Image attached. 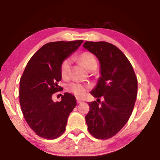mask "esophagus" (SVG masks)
I'll return each mask as SVG.
<instances>
[{
  "mask_svg": "<svg viewBox=\"0 0 160 160\" xmlns=\"http://www.w3.org/2000/svg\"><path fill=\"white\" fill-rule=\"evenodd\" d=\"M76 101H77V102L78 103V104H80V103H82L83 102V100L80 99V98H77L76 99Z\"/></svg>",
  "mask_w": 160,
  "mask_h": 160,
  "instance_id": "esophagus-1",
  "label": "esophagus"
}]
</instances>
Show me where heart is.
<instances>
[{"mask_svg":"<svg viewBox=\"0 0 160 160\" xmlns=\"http://www.w3.org/2000/svg\"><path fill=\"white\" fill-rule=\"evenodd\" d=\"M78 59L88 70H92L97 68V60L94 56L90 52H84L81 53L78 57ZM70 60L69 58H66L62 61L61 65L60 71L62 78H67L70 72ZM68 89L76 96L83 97L85 94L87 90H88V86L78 82H72L69 85Z\"/></svg>","mask_w":160,"mask_h":160,"instance_id":"heart-1","label":"heart"}]
</instances>
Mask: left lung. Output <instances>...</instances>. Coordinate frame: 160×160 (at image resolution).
Listing matches in <instances>:
<instances>
[{"mask_svg":"<svg viewBox=\"0 0 160 160\" xmlns=\"http://www.w3.org/2000/svg\"><path fill=\"white\" fill-rule=\"evenodd\" d=\"M83 47L93 53L100 63V77L89 102L85 116L90 133L97 139H108L128 122L137 97L138 80L128 59L116 46L106 42H85ZM101 96L104 101L99 104Z\"/></svg>","mask_w":160,"mask_h":160,"instance_id":"1","label":"left lung"}]
</instances>
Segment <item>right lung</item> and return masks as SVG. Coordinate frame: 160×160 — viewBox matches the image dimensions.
I'll list each match as a JSON object with an SVG mask.
<instances>
[{
  "label": "right lung",
  "mask_w": 160,
  "mask_h": 160,
  "mask_svg": "<svg viewBox=\"0 0 160 160\" xmlns=\"http://www.w3.org/2000/svg\"><path fill=\"white\" fill-rule=\"evenodd\" d=\"M82 40L54 42L43 46L27 64L20 81V104L29 126L39 136L56 139L63 133L69 114L76 106L72 94L64 93L61 102L52 95L61 90L62 61L76 51Z\"/></svg>",
  "instance_id": "1"
}]
</instances>
